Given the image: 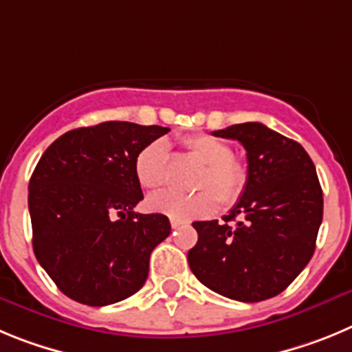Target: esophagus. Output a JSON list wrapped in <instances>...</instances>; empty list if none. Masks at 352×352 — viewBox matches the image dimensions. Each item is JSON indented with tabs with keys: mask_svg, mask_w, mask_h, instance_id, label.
I'll return each mask as SVG.
<instances>
[{
	"mask_svg": "<svg viewBox=\"0 0 352 352\" xmlns=\"http://www.w3.org/2000/svg\"><path fill=\"white\" fill-rule=\"evenodd\" d=\"M170 224H172L173 230H177V228H180L182 224H186L184 221H179V219H170Z\"/></svg>",
	"mask_w": 352,
	"mask_h": 352,
	"instance_id": "1",
	"label": "esophagus"
}]
</instances>
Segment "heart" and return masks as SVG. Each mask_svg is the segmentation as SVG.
<instances>
[{
	"label": "heart",
	"mask_w": 352,
	"mask_h": 352,
	"mask_svg": "<svg viewBox=\"0 0 352 352\" xmlns=\"http://www.w3.org/2000/svg\"><path fill=\"white\" fill-rule=\"evenodd\" d=\"M184 147L192 157L205 164L196 180V195L164 191L153 195L147 205L151 210L168 215L172 219L191 221L214 214L217 204L233 205L245 191L249 172L242 160L233 156L230 144L207 133L184 138ZM138 182L147 189H160L168 182L170 147L164 140L145 145L135 160Z\"/></svg>",
	"instance_id": "heart-1"
}]
</instances>
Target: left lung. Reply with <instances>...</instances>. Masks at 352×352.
<instances>
[{
	"label": "left lung",
	"instance_id": "obj_1",
	"mask_svg": "<svg viewBox=\"0 0 352 352\" xmlns=\"http://www.w3.org/2000/svg\"><path fill=\"white\" fill-rule=\"evenodd\" d=\"M239 140L247 151L245 191L217 221H196L198 242L189 268L208 289L239 302H261L283 293L307 267L322 221V191L316 166L298 142L261 122L212 133ZM235 220L233 225H228Z\"/></svg>",
	"mask_w": 352,
	"mask_h": 352
}]
</instances>
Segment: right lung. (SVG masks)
Returning <instances> with one entry per match:
<instances>
[{
  "label": "right lung",
  "mask_w": 352,
  "mask_h": 352,
  "mask_svg": "<svg viewBox=\"0 0 352 352\" xmlns=\"http://www.w3.org/2000/svg\"><path fill=\"white\" fill-rule=\"evenodd\" d=\"M163 126L109 121L65 133L30 180L33 251L56 286L78 303L103 307L137 293L148 258L170 235L163 214H138L135 160L166 135Z\"/></svg>",
  "instance_id": "right-lung-1"
}]
</instances>
